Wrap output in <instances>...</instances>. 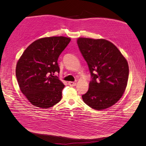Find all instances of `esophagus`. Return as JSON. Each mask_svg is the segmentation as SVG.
Masks as SVG:
<instances>
[{
	"mask_svg": "<svg viewBox=\"0 0 146 146\" xmlns=\"http://www.w3.org/2000/svg\"><path fill=\"white\" fill-rule=\"evenodd\" d=\"M68 84H69V86L73 87V86H75L76 84V82H69Z\"/></svg>",
	"mask_w": 146,
	"mask_h": 146,
	"instance_id": "esophagus-1",
	"label": "esophagus"
}]
</instances>
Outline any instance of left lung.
<instances>
[{"label": "left lung", "instance_id": "left-lung-1", "mask_svg": "<svg viewBox=\"0 0 146 146\" xmlns=\"http://www.w3.org/2000/svg\"><path fill=\"white\" fill-rule=\"evenodd\" d=\"M77 44L91 75L89 87L82 96L95 110H103L117 103L127 86L129 67L114 44L106 39L79 38Z\"/></svg>", "mask_w": 146, "mask_h": 146}]
</instances>
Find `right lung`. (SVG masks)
Segmentation results:
<instances>
[{
	"instance_id": "1",
	"label": "right lung",
	"mask_w": 146,
	"mask_h": 146,
	"mask_svg": "<svg viewBox=\"0 0 146 146\" xmlns=\"http://www.w3.org/2000/svg\"><path fill=\"white\" fill-rule=\"evenodd\" d=\"M70 41L63 36L39 39L18 60L16 76L20 89L35 107L48 108L61 100L64 85L54 74L59 73L58 58Z\"/></svg>"
}]
</instances>
